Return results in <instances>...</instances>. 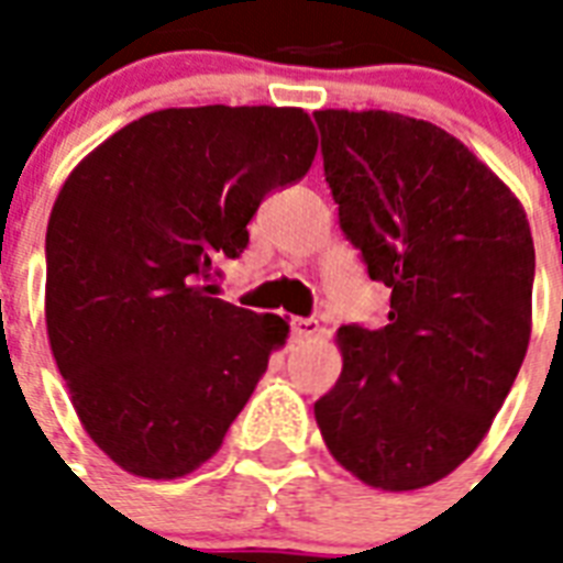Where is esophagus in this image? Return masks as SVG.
I'll use <instances>...</instances> for the list:
<instances>
[{
  "label": "esophagus",
  "instance_id": "1",
  "mask_svg": "<svg viewBox=\"0 0 563 563\" xmlns=\"http://www.w3.org/2000/svg\"><path fill=\"white\" fill-rule=\"evenodd\" d=\"M321 333L316 318H291V342H307Z\"/></svg>",
  "mask_w": 563,
  "mask_h": 563
}]
</instances>
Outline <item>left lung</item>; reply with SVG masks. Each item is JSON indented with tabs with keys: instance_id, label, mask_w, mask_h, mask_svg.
I'll use <instances>...</instances> for the list:
<instances>
[{
	"instance_id": "8db88e82",
	"label": "left lung",
	"mask_w": 563,
	"mask_h": 563,
	"mask_svg": "<svg viewBox=\"0 0 563 563\" xmlns=\"http://www.w3.org/2000/svg\"><path fill=\"white\" fill-rule=\"evenodd\" d=\"M316 122L342 230L391 289L388 324L339 327L342 376L316 402L318 429L371 488H427L482 444L523 365L529 219L432 122L391 110H318Z\"/></svg>"
}]
</instances>
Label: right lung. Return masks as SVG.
<instances>
[{"label":"right lung","instance_id":"right-lung-1","mask_svg":"<svg viewBox=\"0 0 563 563\" xmlns=\"http://www.w3.org/2000/svg\"><path fill=\"white\" fill-rule=\"evenodd\" d=\"M318 134L300 108H166L84 157L46 230V333L92 444L143 479H180L219 453L286 318L210 298L216 256L309 172Z\"/></svg>","mask_w":563,"mask_h":563}]
</instances>
